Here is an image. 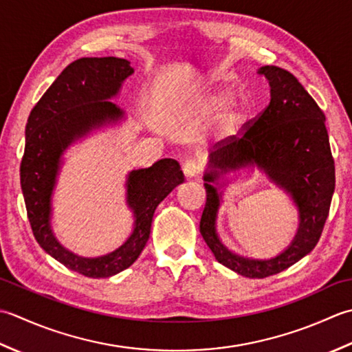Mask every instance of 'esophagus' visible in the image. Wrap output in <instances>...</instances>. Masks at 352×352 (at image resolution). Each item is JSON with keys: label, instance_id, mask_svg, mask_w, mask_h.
<instances>
[{"label": "esophagus", "instance_id": "1", "mask_svg": "<svg viewBox=\"0 0 352 352\" xmlns=\"http://www.w3.org/2000/svg\"><path fill=\"white\" fill-rule=\"evenodd\" d=\"M182 170H184V175L186 177H196L200 173V171L204 170V167L197 160H188V161L184 162Z\"/></svg>", "mask_w": 352, "mask_h": 352}]
</instances>
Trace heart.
I'll return each mask as SVG.
<instances>
[{"label":"heart","instance_id":"1","mask_svg":"<svg viewBox=\"0 0 352 352\" xmlns=\"http://www.w3.org/2000/svg\"><path fill=\"white\" fill-rule=\"evenodd\" d=\"M234 97V91L231 88H219L216 91H212V94L208 98L210 102V106L214 107V109H219V107L226 106L229 102H231ZM246 113V104L245 102H234L229 104L225 112L221 113L220 123L221 129L225 132H234L236 127L241 124L243 118H245Z\"/></svg>","mask_w":352,"mask_h":352}]
</instances>
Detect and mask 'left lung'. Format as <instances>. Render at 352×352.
<instances>
[{
    "instance_id": "left-lung-1",
    "label": "left lung",
    "mask_w": 352,
    "mask_h": 352,
    "mask_svg": "<svg viewBox=\"0 0 352 352\" xmlns=\"http://www.w3.org/2000/svg\"><path fill=\"white\" fill-rule=\"evenodd\" d=\"M270 85L266 109L241 126L239 135L214 146L211 171L204 176L206 204L200 234L216 260L248 278L279 274L310 254L318 245L331 205L336 185L334 160L325 127V113L298 78L275 65L261 67ZM256 163L291 192L300 210L301 223L289 249L272 261H249L221 245L215 234L219 195L210 182L229 169Z\"/></svg>"
}]
</instances>
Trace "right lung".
<instances>
[{"mask_svg": "<svg viewBox=\"0 0 352 352\" xmlns=\"http://www.w3.org/2000/svg\"><path fill=\"white\" fill-rule=\"evenodd\" d=\"M133 73L131 62L120 57H82L62 71L28 116L25 148L21 161V188L36 241L63 266L88 278H109L132 266L144 249L156 206L184 182L175 160L135 170L127 179V204L135 228L123 246L98 258H83L62 248L50 226L52 195L60 155L71 142L123 112L107 98L118 94Z\"/></svg>", "mask_w": 352, "mask_h": 352, "instance_id": "right-lung-1", "label": "right lung"}]
</instances>
